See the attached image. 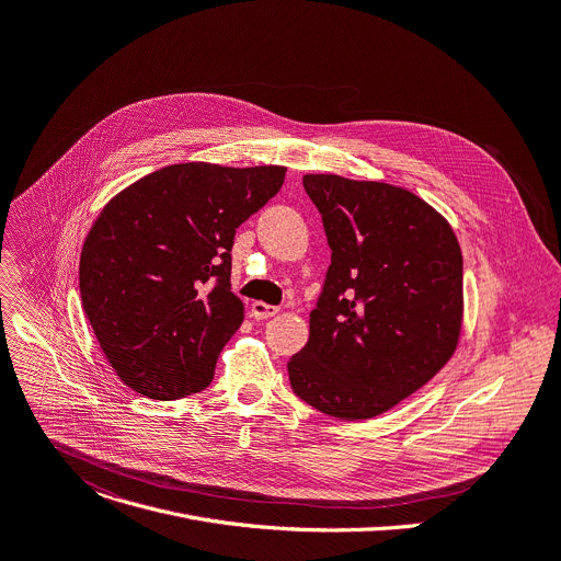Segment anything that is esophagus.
Returning a JSON list of instances; mask_svg holds the SVG:
<instances>
[{"label":"esophagus","mask_w":561,"mask_h":561,"mask_svg":"<svg viewBox=\"0 0 561 561\" xmlns=\"http://www.w3.org/2000/svg\"><path fill=\"white\" fill-rule=\"evenodd\" d=\"M250 313H252L254 320H266V318L277 316L279 309H277V307H271V304H266V301H252Z\"/></svg>","instance_id":"esophagus-1"}]
</instances>
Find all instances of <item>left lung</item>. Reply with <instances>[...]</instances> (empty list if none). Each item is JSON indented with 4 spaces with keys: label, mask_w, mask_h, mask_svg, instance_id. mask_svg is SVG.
<instances>
[{
    "label": "left lung",
    "mask_w": 561,
    "mask_h": 561,
    "mask_svg": "<svg viewBox=\"0 0 561 561\" xmlns=\"http://www.w3.org/2000/svg\"><path fill=\"white\" fill-rule=\"evenodd\" d=\"M331 266L307 346L288 360L293 391L316 410L365 421L430 382L463 324V257L451 226L414 192L307 174Z\"/></svg>",
    "instance_id": "obj_1"
}]
</instances>
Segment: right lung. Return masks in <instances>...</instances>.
<instances>
[{"mask_svg": "<svg viewBox=\"0 0 561 561\" xmlns=\"http://www.w3.org/2000/svg\"><path fill=\"white\" fill-rule=\"evenodd\" d=\"M286 168L179 163L118 192L80 254V297L118 378L174 400L213 382L243 322L230 290L237 228L264 208Z\"/></svg>", "mask_w": 561, "mask_h": 561, "instance_id": "1", "label": "right lung"}]
</instances>
